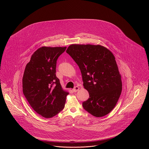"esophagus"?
Returning a JSON list of instances; mask_svg holds the SVG:
<instances>
[{
	"label": "esophagus",
	"instance_id": "obj_1",
	"mask_svg": "<svg viewBox=\"0 0 149 149\" xmlns=\"http://www.w3.org/2000/svg\"><path fill=\"white\" fill-rule=\"evenodd\" d=\"M79 89V87L75 86V87L72 89V91H73L74 92H77Z\"/></svg>",
	"mask_w": 149,
	"mask_h": 149
}]
</instances>
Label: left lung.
Wrapping results in <instances>:
<instances>
[{
    "label": "left lung",
    "instance_id": "1",
    "mask_svg": "<svg viewBox=\"0 0 149 149\" xmlns=\"http://www.w3.org/2000/svg\"><path fill=\"white\" fill-rule=\"evenodd\" d=\"M66 52L78 65L89 98L84 109L96 117L108 114L122 91V81L113 54L100 45H71Z\"/></svg>",
    "mask_w": 149,
    "mask_h": 149
}]
</instances>
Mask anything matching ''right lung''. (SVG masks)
I'll use <instances>...</instances> for the list:
<instances>
[{"mask_svg":"<svg viewBox=\"0 0 149 149\" xmlns=\"http://www.w3.org/2000/svg\"><path fill=\"white\" fill-rule=\"evenodd\" d=\"M66 47H42L26 64L22 78L23 93L31 107L48 118L64 108L68 93L63 91L56 77V63Z\"/></svg>","mask_w":149,"mask_h":149,"instance_id":"1","label":"right lung"}]
</instances>
